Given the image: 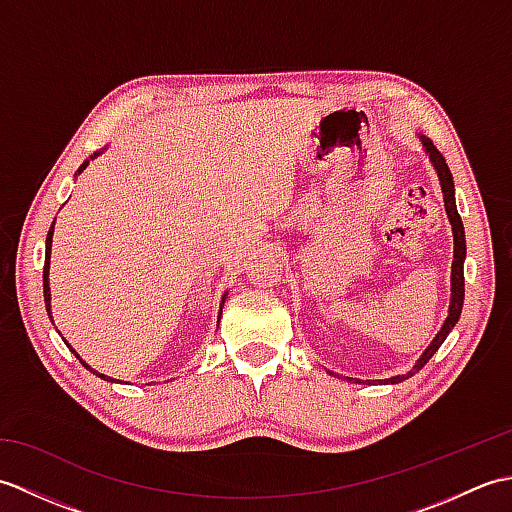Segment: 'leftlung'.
Returning <instances> with one entry per match:
<instances>
[{"instance_id":"8db88e82","label":"left lung","mask_w":512,"mask_h":512,"mask_svg":"<svg viewBox=\"0 0 512 512\" xmlns=\"http://www.w3.org/2000/svg\"><path fill=\"white\" fill-rule=\"evenodd\" d=\"M422 145L427 149V154L431 156L433 167H436L438 176H440V184H442V193H444V206H447V213H449V220L453 224V242H455V250H453V270H451V306H449V317L444 321L442 330L438 332L436 339L431 341V345L424 350V354L420 356V361L413 365V369L405 376H394V378H387L385 383H400V380H405L409 376H413L416 372L429 363V358L438 352V347L447 339L449 332L455 328V323L460 319V312H462V303H464V257H466V239H464V226H462V217L458 213V206H455V193H453V176L449 171L447 160L436 149V145L431 143L429 138H422ZM369 383V380H365Z\"/></svg>"}]
</instances>
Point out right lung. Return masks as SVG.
Returning <instances> with one entry per match:
<instances>
[{
    "label": "right lung",
    "instance_id": "1",
    "mask_svg": "<svg viewBox=\"0 0 512 512\" xmlns=\"http://www.w3.org/2000/svg\"><path fill=\"white\" fill-rule=\"evenodd\" d=\"M85 167V165H83ZM81 167V169H83ZM79 169V171H81ZM52 233H54V222H52V226H50V231H48V237H46V266H43V297H46V310H48V317H50V286H48V268H50V246H52ZM226 297V295H224ZM222 306H224V301H222ZM65 345H68V343H65ZM70 347V345H68ZM70 350H72V347H70ZM74 352V350H72ZM74 356L76 358H79V354H76L74 352ZM79 361H81V358H79ZM83 363V361H81ZM85 365V363H83ZM85 367H88L90 369V372H94V369L90 367V365H85ZM96 374V372H94ZM101 378H105V380H114V378H107V376H103V374H99Z\"/></svg>",
    "mask_w": 512,
    "mask_h": 512
}]
</instances>
